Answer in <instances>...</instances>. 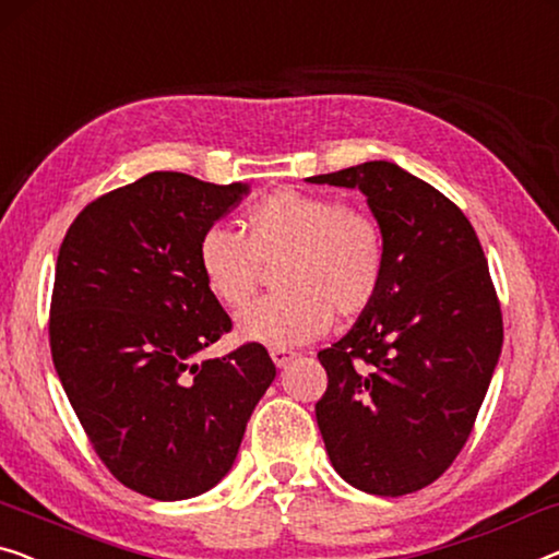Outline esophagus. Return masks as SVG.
Returning a JSON list of instances; mask_svg holds the SVG:
<instances>
[{"label": "esophagus", "instance_id": "esophagus-1", "mask_svg": "<svg viewBox=\"0 0 559 559\" xmlns=\"http://www.w3.org/2000/svg\"><path fill=\"white\" fill-rule=\"evenodd\" d=\"M271 359L278 369H286V366L296 359V354L288 352V348H271Z\"/></svg>", "mask_w": 559, "mask_h": 559}]
</instances>
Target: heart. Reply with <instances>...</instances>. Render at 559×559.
<instances>
[{
	"label": "heart",
	"instance_id": "obj_1",
	"mask_svg": "<svg viewBox=\"0 0 559 559\" xmlns=\"http://www.w3.org/2000/svg\"><path fill=\"white\" fill-rule=\"evenodd\" d=\"M278 296L238 313V333L263 346H301L331 329L333 313H364L386 271L384 236L369 213L333 198L278 190L246 215V233L218 223L198 243L200 273L221 304H248L263 265H277Z\"/></svg>",
	"mask_w": 559,
	"mask_h": 559
}]
</instances>
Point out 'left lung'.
<instances>
[{
    "instance_id": "8db88e82",
    "label": "left lung",
    "mask_w": 559,
    "mask_h": 559,
    "mask_svg": "<svg viewBox=\"0 0 559 559\" xmlns=\"http://www.w3.org/2000/svg\"><path fill=\"white\" fill-rule=\"evenodd\" d=\"M359 188L384 236L379 296L319 361L329 460L348 485L402 497L462 452L502 354V313L477 233L429 182L371 160L306 178Z\"/></svg>"
}]
</instances>
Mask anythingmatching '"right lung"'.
Listing matches in <instances>:
<instances>
[{"label": "right lung", "mask_w": 559, "mask_h": 559, "mask_svg": "<svg viewBox=\"0 0 559 559\" xmlns=\"http://www.w3.org/2000/svg\"><path fill=\"white\" fill-rule=\"evenodd\" d=\"M248 193V182L150 173L93 200L57 255V377L107 469L163 502L226 477L276 379L261 344L200 359L230 319L200 273L198 243Z\"/></svg>", "instance_id": "obj_1"}]
</instances>
